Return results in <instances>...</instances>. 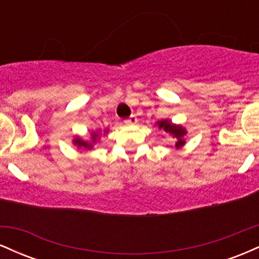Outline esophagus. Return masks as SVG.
Here are the masks:
<instances>
[{
    "label": "esophagus",
    "mask_w": 259,
    "mask_h": 259,
    "mask_svg": "<svg viewBox=\"0 0 259 259\" xmlns=\"http://www.w3.org/2000/svg\"><path fill=\"white\" fill-rule=\"evenodd\" d=\"M136 121H138V118H136L135 115H130L129 118H126V119L124 120V123H125L126 125H133V124H136Z\"/></svg>",
    "instance_id": "34e87169"
}]
</instances>
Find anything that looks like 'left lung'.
I'll return each instance as SVG.
<instances>
[{"label": "left lung", "mask_w": 259, "mask_h": 259, "mask_svg": "<svg viewBox=\"0 0 259 259\" xmlns=\"http://www.w3.org/2000/svg\"><path fill=\"white\" fill-rule=\"evenodd\" d=\"M156 124L158 125L160 130H164V132L169 134V135H171L173 138L177 139V141H175V147L180 148L185 145V140H184V136L186 135L185 127H183L181 125H175V124H173L168 119L159 120L157 121Z\"/></svg>", "instance_id": "obj_1"}]
</instances>
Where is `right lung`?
Instances as JSON below:
<instances>
[{"label": "right lung", "instance_id": "1", "mask_svg": "<svg viewBox=\"0 0 259 259\" xmlns=\"http://www.w3.org/2000/svg\"><path fill=\"white\" fill-rule=\"evenodd\" d=\"M107 133V132H106ZM99 140V133H92L91 134V140L90 141H85V140L75 138L73 140V144L78 148H85V150H91L94 147V144H96V141Z\"/></svg>", "mask_w": 259, "mask_h": 259}]
</instances>
